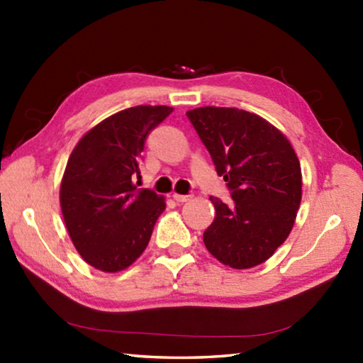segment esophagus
Returning a JSON list of instances; mask_svg holds the SVG:
<instances>
[{
	"instance_id": "34e87169",
	"label": "esophagus",
	"mask_w": 363,
	"mask_h": 363,
	"mask_svg": "<svg viewBox=\"0 0 363 363\" xmlns=\"http://www.w3.org/2000/svg\"><path fill=\"white\" fill-rule=\"evenodd\" d=\"M173 199L177 203H184V201L189 200V195H181V194H173Z\"/></svg>"
}]
</instances>
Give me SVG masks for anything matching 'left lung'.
<instances>
[{"instance_id": "8db88e82", "label": "left lung", "mask_w": 363, "mask_h": 363, "mask_svg": "<svg viewBox=\"0 0 363 363\" xmlns=\"http://www.w3.org/2000/svg\"><path fill=\"white\" fill-rule=\"evenodd\" d=\"M187 118L232 196V205L210 196L216 216L203 233L205 247L233 269L267 261L290 235L303 194L290 140L247 110L200 107Z\"/></svg>"}]
</instances>
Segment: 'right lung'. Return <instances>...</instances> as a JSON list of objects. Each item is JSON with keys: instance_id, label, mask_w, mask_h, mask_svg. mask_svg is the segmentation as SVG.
I'll use <instances>...</instances> for the list:
<instances>
[{"instance_id": "right-lung-1", "label": "right lung", "mask_w": 363, "mask_h": 363, "mask_svg": "<svg viewBox=\"0 0 363 363\" xmlns=\"http://www.w3.org/2000/svg\"><path fill=\"white\" fill-rule=\"evenodd\" d=\"M173 112L167 106H138L108 116L79 139L60 182L67 230L83 259L102 272H118L149 245L167 203L138 187L140 152L149 133Z\"/></svg>"}]
</instances>
